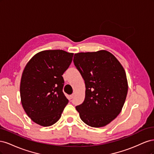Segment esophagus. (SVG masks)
Returning a JSON list of instances; mask_svg holds the SVG:
<instances>
[{
    "label": "esophagus",
    "mask_w": 154,
    "mask_h": 154,
    "mask_svg": "<svg viewBox=\"0 0 154 154\" xmlns=\"http://www.w3.org/2000/svg\"><path fill=\"white\" fill-rule=\"evenodd\" d=\"M74 97V94H71V96H69V98H70V100H72V98Z\"/></svg>",
    "instance_id": "1"
}]
</instances>
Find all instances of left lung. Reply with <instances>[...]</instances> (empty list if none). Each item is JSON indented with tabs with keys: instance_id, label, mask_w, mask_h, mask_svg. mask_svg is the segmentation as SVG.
Here are the masks:
<instances>
[{
	"instance_id": "obj_1",
	"label": "left lung",
	"mask_w": 154,
	"mask_h": 154,
	"mask_svg": "<svg viewBox=\"0 0 154 154\" xmlns=\"http://www.w3.org/2000/svg\"><path fill=\"white\" fill-rule=\"evenodd\" d=\"M74 64L85 83V97L76 106L81 119L92 127L110 123L121 112L128 83L122 64L109 51L79 53Z\"/></svg>"
}]
</instances>
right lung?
<instances>
[{
	"label": "right lung",
	"mask_w": 154,
	"mask_h": 154,
	"mask_svg": "<svg viewBox=\"0 0 154 154\" xmlns=\"http://www.w3.org/2000/svg\"><path fill=\"white\" fill-rule=\"evenodd\" d=\"M73 53L47 50L36 54L23 71L20 92L26 113L43 127L57 123L69 100L63 92V74L71 65Z\"/></svg>",
	"instance_id": "1"
}]
</instances>
